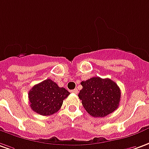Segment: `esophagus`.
Here are the masks:
<instances>
[{
	"mask_svg": "<svg viewBox=\"0 0 149 149\" xmlns=\"http://www.w3.org/2000/svg\"><path fill=\"white\" fill-rule=\"evenodd\" d=\"M72 92H74V93L77 94V93H78V89H74V90H72Z\"/></svg>",
	"mask_w": 149,
	"mask_h": 149,
	"instance_id": "esophagus-1",
	"label": "esophagus"
}]
</instances>
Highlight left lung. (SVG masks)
Instances as JSON below:
<instances>
[{"mask_svg": "<svg viewBox=\"0 0 149 149\" xmlns=\"http://www.w3.org/2000/svg\"><path fill=\"white\" fill-rule=\"evenodd\" d=\"M83 89L79 93L83 106L92 117L103 118L118 108L121 91L110 79L93 77L81 82Z\"/></svg>", "mask_w": 149, "mask_h": 149, "instance_id": "1", "label": "left lung"}]
</instances>
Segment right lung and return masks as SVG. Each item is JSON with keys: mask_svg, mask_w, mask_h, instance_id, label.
I'll list each match as a JSON object with an SVG mask.
<instances>
[{"mask_svg": "<svg viewBox=\"0 0 149 149\" xmlns=\"http://www.w3.org/2000/svg\"><path fill=\"white\" fill-rule=\"evenodd\" d=\"M70 95L64 88H60L51 79L35 85L28 93L31 109L43 116L52 115L61 109L63 100Z\"/></svg>", "mask_w": 149, "mask_h": 149, "instance_id": "1", "label": "right lung"}]
</instances>
